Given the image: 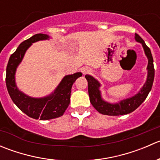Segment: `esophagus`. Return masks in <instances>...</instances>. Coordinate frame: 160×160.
Wrapping results in <instances>:
<instances>
[{
	"label": "esophagus",
	"mask_w": 160,
	"mask_h": 160,
	"mask_svg": "<svg viewBox=\"0 0 160 160\" xmlns=\"http://www.w3.org/2000/svg\"><path fill=\"white\" fill-rule=\"evenodd\" d=\"M81 72H83V74H88V73H90V72H91V69L89 68V67H83V68L81 69Z\"/></svg>",
	"instance_id": "1"
}]
</instances>
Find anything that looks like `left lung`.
I'll use <instances>...</instances> for the list:
<instances>
[{
  "label": "left lung",
  "instance_id": "8db88e82",
  "mask_svg": "<svg viewBox=\"0 0 160 160\" xmlns=\"http://www.w3.org/2000/svg\"><path fill=\"white\" fill-rule=\"evenodd\" d=\"M135 38L137 42L142 43L145 53L148 58V76L146 83L142 90L134 97L123 100L117 104H109L101 98V91L99 90L100 83L96 79L90 75L85 76L88 83V93H89L90 101L92 105L99 113L105 115L118 116L129 114L138 108L142 103L146 100L148 94L152 87L154 80L155 69L153 66V58L150 49L145 43L144 40L138 35L135 34Z\"/></svg>",
  "mask_w": 160,
  "mask_h": 160
}]
</instances>
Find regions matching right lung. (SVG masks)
I'll list each match as a JSON object with an SVG mask.
<instances>
[{
	"instance_id": "1",
	"label": "right lung",
	"mask_w": 160,
	"mask_h": 160,
	"mask_svg": "<svg viewBox=\"0 0 160 160\" xmlns=\"http://www.w3.org/2000/svg\"><path fill=\"white\" fill-rule=\"evenodd\" d=\"M49 38L45 34H36L20 44L11 54L6 69V86L13 102L21 111L29 117L40 120H49L62 116L70 103L71 88L81 72L66 76L54 93L42 98H33L27 96L17 88L14 80L16 68L22 62L26 50L33 42Z\"/></svg>"
}]
</instances>
